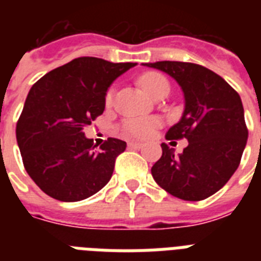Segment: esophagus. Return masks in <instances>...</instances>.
Returning <instances> with one entry per match:
<instances>
[{"label":"esophagus","mask_w":261,"mask_h":261,"mask_svg":"<svg viewBox=\"0 0 261 261\" xmlns=\"http://www.w3.org/2000/svg\"><path fill=\"white\" fill-rule=\"evenodd\" d=\"M128 147H131V149H142L143 143H141V142H130V143H128Z\"/></svg>","instance_id":"esophagus-1"}]
</instances>
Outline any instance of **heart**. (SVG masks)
Returning <instances> with one entry per match:
<instances>
[{
    "label": "heart",
    "instance_id": "heart-1",
    "mask_svg": "<svg viewBox=\"0 0 261 261\" xmlns=\"http://www.w3.org/2000/svg\"><path fill=\"white\" fill-rule=\"evenodd\" d=\"M139 84L143 89L146 90V93H149L151 97L154 98L155 96L164 90H169V83L168 80L164 77L161 73L157 71H147L145 74L141 75L139 79ZM114 97V89L110 88L107 90L106 93V104H111ZM160 122L154 118L149 119H139V118H133L124 120L122 124L123 133L128 137H134V138H145L147 135L150 134L151 131L154 130L155 127L159 126Z\"/></svg>",
    "mask_w": 261,
    "mask_h": 261
}]
</instances>
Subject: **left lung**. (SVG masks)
<instances>
[{"instance_id":"8db88e82","label":"left lung","mask_w":261,"mask_h":261,"mask_svg":"<svg viewBox=\"0 0 261 261\" xmlns=\"http://www.w3.org/2000/svg\"><path fill=\"white\" fill-rule=\"evenodd\" d=\"M173 77L186 110L167 139L188 141L181 154L161 143L163 155L151 168L161 188L182 200H203L222 188L239 168L248 139L240 94L210 69L191 62L145 63Z\"/></svg>"}]
</instances>
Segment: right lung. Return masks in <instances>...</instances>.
Returning <instances> with one entry per match:
<instances>
[{"label":"right lung","instance_id":"add662e5","mask_svg":"<svg viewBox=\"0 0 261 261\" xmlns=\"http://www.w3.org/2000/svg\"><path fill=\"white\" fill-rule=\"evenodd\" d=\"M133 66L80 57L32 85L16 138L27 173L44 194L61 202H79L110 181L126 142L108 138L97 149L84 128L104 112L112 81Z\"/></svg>","mask_w":261,"mask_h":261}]
</instances>
